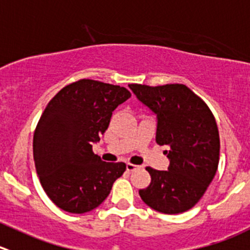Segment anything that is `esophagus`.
<instances>
[{"instance_id": "esophagus-1", "label": "esophagus", "mask_w": 250, "mask_h": 250, "mask_svg": "<svg viewBox=\"0 0 250 250\" xmlns=\"http://www.w3.org/2000/svg\"><path fill=\"white\" fill-rule=\"evenodd\" d=\"M138 167H139V166H137V165H134V164H129V162H128V164H127V171L128 172L135 171V169H137Z\"/></svg>"}]
</instances>
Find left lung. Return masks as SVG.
Masks as SVG:
<instances>
[{"label":"left lung","mask_w":250,"mask_h":250,"mask_svg":"<svg viewBox=\"0 0 250 250\" xmlns=\"http://www.w3.org/2000/svg\"><path fill=\"white\" fill-rule=\"evenodd\" d=\"M138 100L157 116L156 143L166 145L167 171L146 167L151 182L139 190L143 202L164 214L192 209L216 174L220 135L207 104L183 84H129Z\"/></svg>","instance_id":"obj_1"}]
</instances>
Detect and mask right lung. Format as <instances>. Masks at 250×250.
Masks as SVG:
<instances>
[{"instance_id":"obj_1","label":"right lung","mask_w":250,"mask_h":250,"mask_svg":"<svg viewBox=\"0 0 250 250\" xmlns=\"http://www.w3.org/2000/svg\"><path fill=\"white\" fill-rule=\"evenodd\" d=\"M130 98L120 85L81 79L61 89L46 106L34 132L36 173L60 209L84 214L107 198L125 171V162H104L93 152L112 111Z\"/></svg>"}]
</instances>
